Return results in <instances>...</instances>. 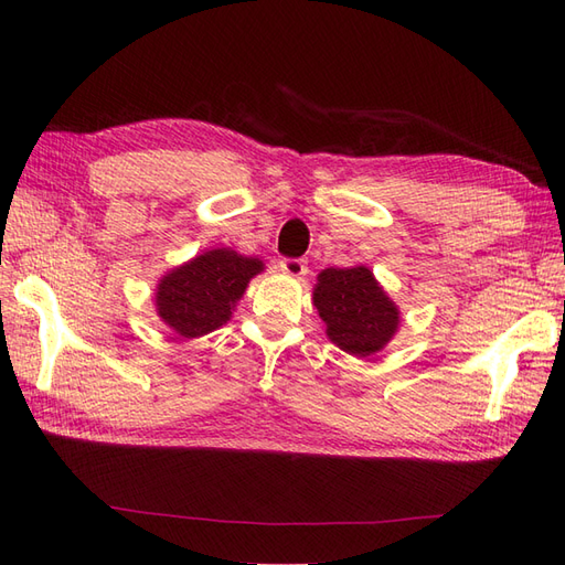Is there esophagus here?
<instances>
[{
  "label": "esophagus",
  "mask_w": 565,
  "mask_h": 565,
  "mask_svg": "<svg viewBox=\"0 0 565 565\" xmlns=\"http://www.w3.org/2000/svg\"><path fill=\"white\" fill-rule=\"evenodd\" d=\"M280 270L285 273V276H289V278H301V276H306V270H309V266H306L303 259H282L280 262Z\"/></svg>",
  "instance_id": "34e87169"
}]
</instances>
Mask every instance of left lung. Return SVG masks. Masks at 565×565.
Segmentation results:
<instances>
[{"label": "left lung", "mask_w": 565, "mask_h": 565, "mask_svg": "<svg viewBox=\"0 0 565 565\" xmlns=\"http://www.w3.org/2000/svg\"><path fill=\"white\" fill-rule=\"evenodd\" d=\"M313 306L332 344L358 358L382 351L398 332V306L367 266L324 268L313 287Z\"/></svg>", "instance_id": "8db88e82"}]
</instances>
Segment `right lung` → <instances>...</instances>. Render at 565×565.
Returning a JSON list of instances; mask_svg holds the SVG:
<instances>
[{"instance_id":"add662e5","label":"right lung","mask_w":565,"mask_h":565,"mask_svg":"<svg viewBox=\"0 0 565 565\" xmlns=\"http://www.w3.org/2000/svg\"><path fill=\"white\" fill-rule=\"evenodd\" d=\"M262 270L259 259L231 247L202 252L162 276L156 289L158 316L183 339L214 332L231 320L249 280Z\"/></svg>"}]
</instances>
